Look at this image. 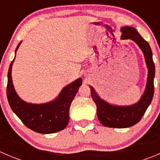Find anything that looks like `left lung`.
Segmentation results:
<instances>
[{"instance_id":"8db88e82","label":"left lung","mask_w":160,"mask_h":160,"mask_svg":"<svg viewBox=\"0 0 160 160\" xmlns=\"http://www.w3.org/2000/svg\"><path fill=\"white\" fill-rule=\"evenodd\" d=\"M122 39H132L143 52L148 67V79L146 90L137 104L126 107L113 106L108 104L98 97L92 87L90 88L93 101L97 105V114L100 122L109 128H123L133 126L138 123L147 110L154 94L155 64L152 52L149 43L132 27L122 28Z\"/></svg>"}]
</instances>
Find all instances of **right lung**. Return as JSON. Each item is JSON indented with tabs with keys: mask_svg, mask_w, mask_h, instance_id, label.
I'll use <instances>...</instances> for the list:
<instances>
[{
	"mask_svg": "<svg viewBox=\"0 0 160 160\" xmlns=\"http://www.w3.org/2000/svg\"><path fill=\"white\" fill-rule=\"evenodd\" d=\"M21 43V42H20ZM19 43L15 52L19 47ZM14 59L11 61L8 72L7 98L12 111L27 128L41 134L59 132L68 125L70 104L77 93L82 80L79 78L63 88L55 101L47 104H32L22 101L17 95L11 79V68Z\"/></svg>",
	"mask_w": 160,
	"mask_h": 160,
	"instance_id": "right-lung-1",
	"label": "right lung"
}]
</instances>
